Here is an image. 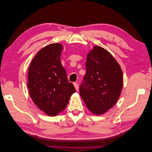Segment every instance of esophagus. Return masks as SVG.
I'll list each match as a JSON object with an SVG mask.
<instances>
[{"mask_svg":"<svg viewBox=\"0 0 152 152\" xmlns=\"http://www.w3.org/2000/svg\"><path fill=\"white\" fill-rule=\"evenodd\" d=\"M73 85L75 86V88L76 90L78 91L79 90V85L77 83H73Z\"/></svg>","mask_w":152,"mask_h":152,"instance_id":"esophagus-1","label":"esophagus"}]
</instances>
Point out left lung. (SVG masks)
Returning a JSON list of instances; mask_svg holds the SVG:
<instances>
[{
  "label": "left lung",
  "instance_id": "obj_1",
  "mask_svg": "<svg viewBox=\"0 0 152 152\" xmlns=\"http://www.w3.org/2000/svg\"><path fill=\"white\" fill-rule=\"evenodd\" d=\"M86 61L80 96L89 111L101 115L113 108L121 96L123 71L115 58L99 46H94L88 52Z\"/></svg>",
  "mask_w": 152,
  "mask_h": 152
}]
</instances>
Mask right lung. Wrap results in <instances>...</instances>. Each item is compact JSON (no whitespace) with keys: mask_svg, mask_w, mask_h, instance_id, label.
I'll use <instances>...</instances> for the list:
<instances>
[{"mask_svg":"<svg viewBox=\"0 0 152 152\" xmlns=\"http://www.w3.org/2000/svg\"><path fill=\"white\" fill-rule=\"evenodd\" d=\"M63 50L59 43L44 46L35 55L28 69L29 95L39 110L50 116L63 111L76 91L61 64Z\"/></svg>","mask_w":152,"mask_h":152,"instance_id":"obj_1","label":"right lung"}]
</instances>
